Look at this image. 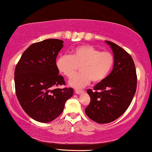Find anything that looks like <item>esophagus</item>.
<instances>
[{"label":"esophagus","instance_id":"esophagus-1","mask_svg":"<svg viewBox=\"0 0 152 152\" xmlns=\"http://www.w3.org/2000/svg\"><path fill=\"white\" fill-rule=\"evenodd\" d=\"M84 93V90H75V93L76 94H81V93Z\"/></svg>","mask_w":152,"mask_h":152}]
</instances>
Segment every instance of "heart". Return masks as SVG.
<instances>
[{"label":"heart","mask_w":152,"mask_h":152,"mask_svg":"<svg viewBox=\"0 0 152 152\" xmlns=\"http://www.w3.org/2000/svg\"><path fill=\"white\" fill-rule=\"evenodd\" d=\"M114 64V57L108 52H100L90 45H81L72 49L70 55L63 54L57 58L56 66L60 73L72 78L80 67L81 72L69 82V85L80 88L90 82L103 80Z\"/></svg>","instance_id":"1"}]
</instances>
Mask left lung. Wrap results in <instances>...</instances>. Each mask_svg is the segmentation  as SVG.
<instances>
[{"label":"left lung","mask_w":152,"mask_h":152,"mask_svg":"<svg viewBox=\"0 0 152 152\" xmlns=\"http://www.w3.org/2000/svg\"><path fill=\"white\" fill-rule=\"evenodd\" d=\"M114 55L113 70L103 80L87 90L90 103L85 108L86 115L98 124H108L122 115L135 95L137 77L132 57L113 42L105 41Z\"/></svg>","instance_id":"8db88e82"}]
</instances>
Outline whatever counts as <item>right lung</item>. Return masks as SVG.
Returning <instances> with one entry per match:
<instances>
[{"mask_svg":"<svg viewBox=\"0 0 152 152\" xmlns=\"http://www.w3.org/2000/svg\"><path fill=\"white\" fill-rule=\"evenodd\" d=\"M63 43L49 39L31 44L15 69L17 98L26 113L37 121L48 123L57 118L73 95L72 88H57L65 84L56 66Z\"/></svg>","mask_w":152,"mask_h":152,"instance_id":"add662e5","label":"right lung"}]
</instances>
